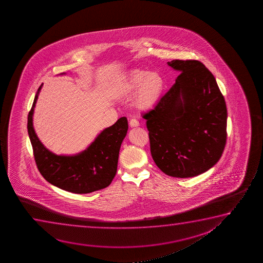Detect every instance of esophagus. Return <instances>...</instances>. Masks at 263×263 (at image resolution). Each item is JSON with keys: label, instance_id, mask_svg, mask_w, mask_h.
I'll return each instance as SVG.
<instances>
[{"label": "esophagus", "instance_id": "1", "mask_svg": "<svg viewBox=\"0 0 263 263\" xmlns=\"http://www.w3.org/2000/svg\"><path fill=\"white\" fill-rule=\"evenodd\" d=\"M129 126L131 127H137V126H139V122H138L137 119H130Z\"/></svg>", "mask_w": 263, "mask_h": 263}]
</instances>
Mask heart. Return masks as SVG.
Here are the masks:
<instances>
[{
    "label": "heart",
    "instance_id": "1",
    "mask_svg": "<svg viewBox=\"0 0 263 263\" xmlns=\"http://www.w3.org/2000/svg\"><path fill=\"white\" fill-rule=\"evenodd\" d=\"M139 88L137 106L142 109H148L155 106L162 97L164 81L158 72L138 70L132 72L126 84V90Z\"/></svg>",
    "mask_w": 263,
    "mask_h": 263
}]
</instances>
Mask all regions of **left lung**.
I'll return each mask as SVG.
<instances>
[{
	"label": "left lung",
	"instance_id": "8db88e82",
	"mask_svg": "<svg viewBox=\"0 0 263 263\" xmlns=\"http://www.w3.org/2000/svg\"><path fill=\"white\" fill-rule=\"evenodd\" d=\"M167 64L180 76L155 108L143 116L152 157L169 176H198L222 156L227 143V104L215 77L201 62Z\"/></svg>",
	"mask_w": 263,
	"mask_h": 263
}]
</instances>
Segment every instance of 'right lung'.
<instances>
[{
    "mask_svg": "<svg viewBox=\"0 0 263 263\" xmlns=\"http://www.w3.org/2000/svg\"><path fill=\"white\" fill-rule=\"evenodd\" d=\"M42 85L43 83L36 91L28 115L29 139L41 175L55 187L76 194H86L108 187L117 173L119 149L128 129L126 117L101 131L83 152L73 155H55L44 146L33 126L34 108Z\"/></svg>",
    "mask_w": 263,
    "mask_h": 263,
    "instance_id": "1",
    "label": "right lung"
}]
</instances>
